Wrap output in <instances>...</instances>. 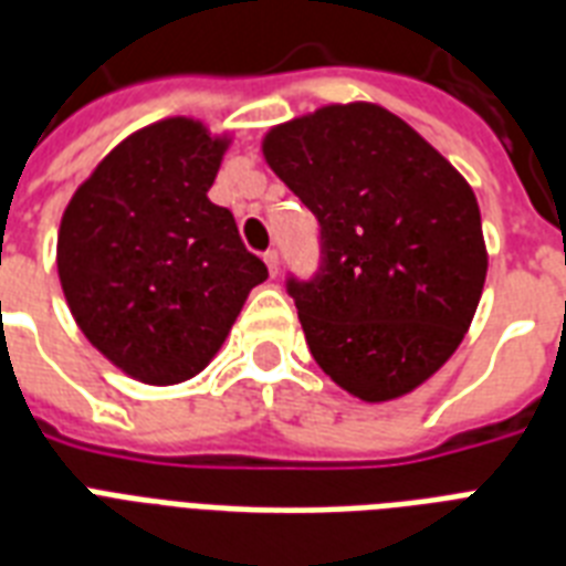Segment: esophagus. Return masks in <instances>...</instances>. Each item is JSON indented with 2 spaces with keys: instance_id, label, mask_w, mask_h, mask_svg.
Wrapping results in <instances>:
<instances>
[{
  "instance_id": "obj_1",
  "label": "esophagus",
  "mask_w": 566,
  "mask_h": 566,
  "mask_svg": "<svg viewBox=\"0 0 566 566\" xmlns=\"http://www.w3.org/2000/svg\"><path fill=\"white\" fill-rule=\"evenodd\" d=\"M264 264H266V270H270V275H279V252H275V249H270V252H264Z\"/></svg>"
}]
</instances>
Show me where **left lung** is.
Listing matches in <instances>:
<instances>
[{
	"mask_svg": "<svg viewBox=\"0 0 566 566\" xmlns=\"http://www.w3.org/2000/svg\"><path fill=\"white\" fill-rule=\"evenodd\" d=\"M264 158L319 222V273L287 279L314 361L364 402L411 394L449 361L482 300L473 188L373 102L270 128Z\"/></svg>",
	"mask_w": 566,
	"mask_h": 566,
	"instance_id": "obj_1",
	"label": "left lung"
}]
</instances>
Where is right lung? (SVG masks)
Here are the masks:
<instances>
[{
    "instance_id": "1",
    "label": "right lung",
    "mask_w": 566,
    "mask_h": 566,
    "mask_svg": "<svg viewBox=\"0 0 566 566\" xmlns=\"http://www.w3.org/2000/svg\"><path fill=\"white\" fill-rule=\"evenodd\" d=\"M229 137L167 117L111 149L57 229V279L84 337L144 385L202 373L266 266L208 199Z\"/></svg>"
}]
</instances>
